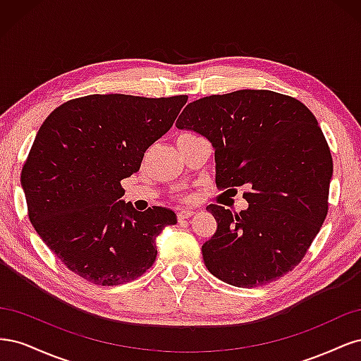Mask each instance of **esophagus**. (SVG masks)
Segmentation results:
<instances>
[{
	"label": "esophagus",
	"mask_w": 361,
	"mask_h": 361,
	"mask_svg": "<svg viewBox=\"0 0 361 361\" xmlns=\"http://www.w3.org/2000/svg\"><path fill=\"white\" fill-rule=\"evenodd\" d=\"M192 215H194V212L191 209H179L178 211V218H179V220H187V218H190Z\"/></svg>",
	"instance_id": "34e87169"
}]
</instances>
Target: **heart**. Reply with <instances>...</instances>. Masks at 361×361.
Listing matches in <instances>:
<instances>
[{
  "instance_id": "heart-1",
  "label": "heart",
  "mask_w": 361,
  "mask_h": 361,
  "mask_svg": "<svg viewBox=\"0 0 361 361\" xmlns=\"http://www.w3.org/2000/svg\"><path fill=\"white\" fill-rule=\"evenodd\" d=\"M188 134H191V133H187V134H182V135H188ZM191 197H190V195H185V197H183V200H190Z\"/></svg>"
}]
</instances>
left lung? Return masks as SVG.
Segmentation results:
<instances>
[{
    "label": "left lung",
    "mask_w": 361,
    "mask_h": 361,
    "mask_svg": "<svg viewBox=\"0 0 361 361\" xmlns=\"http://www.w3.org/2000/svg\"><path fill=\"white\" fill-rule=\"evenodd\" d=\"M176 126L215 147L216 188H248L241 212L211 204L216 232L202 247L211 274L257 288L288 274L329 214L333 158L313 113L271 90L212 94L183 108Z\"/></svg>",
    "instance_id": "obj_1"
}]
</instances>
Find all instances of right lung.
I'll use <instances>...</instances> for the list:
<instances>
[{
  "label": "right lung",
  "instance_id": "add662e5",
  "mask_svg": "<svg viewBox=\"0 0 361 361\" xmlns=\"http://www.w3.org/2000/svg\"><path fill=\"white\" fill-rule=\"evenodd\" d=\"M188 96L89 94L56 108L20 173L28 218L49 250L97 286L137 280L157 259L155 238L176 214L125 203L122 180L173 126Z\"/></svg>",
  "mask_w": 361,
  "mask_h": 361
}]
</instances>
